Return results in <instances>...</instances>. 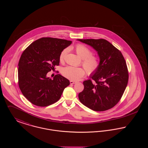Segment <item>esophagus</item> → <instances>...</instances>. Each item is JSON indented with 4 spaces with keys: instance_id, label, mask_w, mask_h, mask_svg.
Returning <instances> with one entry per match:
<instances>
[{
    "instance_id": "1",
    "label": "esophagus",
    "mask_w": 148,
    "mask_h": 148,
    "mask_svg": "<svg viewBox=\"0 0 148 148\" xmlns=\"http://www.w3.org/2000/svg\"><path fill=\"white\" fill-rule=\"evenodd\" d=\"M70 83H71V84H74L77 83V82H74V81H73V80H71V81H70Z\"/></svg>"
}]
</instances>
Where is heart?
<instances>
[{
	"instance_id": "1",
	"label": "heart",
	"mask_w": 148,
	"mask_h": 148,
	"mask_svg": "<svg viewBox=\"0 0 148 148\" xmlns=\"http://www.w3.org/2000/svg\"><path fill=\"white\" fill-rule=\"evenodd\" d=\"M75 50L77 55L82 59V64L86 73L88 75H92L97 72L100 64L98 57L92 55V50L82 44H77L75 47ZM68 51L69 49L66 48L61 52L59 56L60 62H64ZM62 73L64 77L73 81H77L84 75L85 71L81 67L68 66L64 68Z\"/></svg>"
}]
</instances>
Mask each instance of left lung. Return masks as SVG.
Returning <instances> with one entry per match:
<instances>
[{
  "mask_svg": "<svg viewBox=\"0 0 148 148\" xmlns=\"http://www.w3.org/2000/svg\"><path fill=\"white\" fill-rule=\"evenodd\" d=\"M98 51L100 64L98 70L83 82L84 90L79 95L80 102L97 112L116 106L127 87L129 73L125 60L119 50L104 39H77Z\"/></svg>",
  "mask_w": 148,
  "mask_h": 148,
  "instance_id": "1",
  "label": "left lung"
}]
</instances>
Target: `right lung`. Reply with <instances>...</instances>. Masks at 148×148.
Masks as SVG:
<instances>
[{"label":"right lung","instance_id":"add662e5","mask_svg":"<svg viewBox=\"0 0 148 148\" xmlns=\"http://www.w3.org/2000/svg\"><path fill=\"white\" fill-rule=\"evenodd\" d=\"M71 41L44 37L24 50L18 63V84L23 95L38 106L51 105L60 98L69 80L60 74L53 79L47 74L59 65V56Z\"/></svg>","mask_w":148,"mask_h":148}]
</instances>
